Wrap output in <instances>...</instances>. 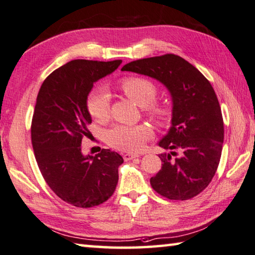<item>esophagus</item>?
Instances as JSON below:
<instances>
[{
  "mask_svg": "<svg viewBox=\"0 0 255 255\" xmlns=\"http://www.w3.org/2000/svg\"><path fill=\"white\" fill-rule=\"evenodd\" d=\"M137 157H140L137 153H124L123 154V159L125 160V161H128V160H132V159L137 158Z\"/></svg>",
  "mask_w": 255,
  "mask_h": 255,
  "instance_id": "34e87169",
  "label": "esophagus"
}]
</instances>
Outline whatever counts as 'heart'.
Returning <instances> with one entry per match:
<instances>
[{
    "mask_svg": "<svg viewBox=\"0 0 255 255\" xmlns=\"http://www.w3.org/2000/svg\"><path fill=\"white\" fill-rule=\"evenodd\" d=\"M121 88L128 98L141 107L159 123L166 122L169 118V111L163 106L151 104L157 96V88L150 80L131 77L125 78L121 83ZM87 110L94 119L103 121L109 116L110 96L105 89L100 88L89 94L87 98ZM150 136V130L143 125H115L105 133V141L112 148L135 151L143 145L144 141Z\"/></svg>",
    "mask_w": 255,
    "mask_h": 255,
    "instance_id": "obj_1",
    "label": "heart"
}]
</instances>
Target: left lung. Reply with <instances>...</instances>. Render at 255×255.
I'll return each mask as SVG.
<instances>
[{"label":"left lung","mask_w":255,"mask_h":255,"mask_svg":"<svg viewBox=\"0 0 255 255\" xmlns=\"http://www.w3.org/2000/svg\"><path fill=\"white\" fill-rule=\"evenodd\" d=\"M121 70L157 79L171 95V127L159 141V146L170 152L159 154L163 163L150 179L151 186L168 199L195 197L215 175L224 141L221 106L211 83L172 53L131 61Z\"/></svg>","instance_id":"1"}]
</instances>
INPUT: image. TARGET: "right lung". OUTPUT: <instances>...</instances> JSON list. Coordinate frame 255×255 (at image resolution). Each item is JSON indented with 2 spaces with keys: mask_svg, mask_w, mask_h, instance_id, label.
Instances as JSON below:
<instances>
[{
  "mask_svg": "<svg viewBox=\"0 0 255 255\" xmlns=\"http://www.w3.org/2000/svg\"><path fill=\"white\" fill-rule=\"evenodd\" d=\"M121 64L122 60H71L52 71L38 93L31 124L38 167L53 193L76 207L98 206L118 185L123 158L110 149L84 155L82 140L91 134L87 97L94 83Z\"/></svg>",
  "mask_w": 255,
  "mask_h": 255,
  "instance_id": "right-lung-1",
  "label": "right lung"
}]
</instances>
